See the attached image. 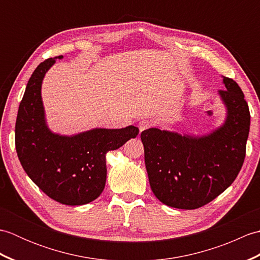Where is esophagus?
<instances>
[{
  "label": "esophagus",
  "mask_w": 260,
  "mask_h": 260,
  "mask_svg": "<svg viewBox=\"0 0 260 260\" xmlns=\"http://www.w3.org/2000/svg\"><path fill=\"white\" fill-rule=\"evenodd\" d=\"M153 125H154V124H153L152 120H150V119H143V120H141L140 123H139L140 132H143V131H145V129L151 128V127H152Z\"/></svg>",
  "instance_id": "34e87169"
}]
</instances>
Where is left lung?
Instances as JSON below:
<instances>
[{
    "label": "left lung",
    "mask_w": 260,
    "mask_h": 260,
    "mask_svg": "<svg viewBox=\"0 0 260 260\" xmlns=\"http://www.w3.org/2000/svg\"><path fill=\"white\" fill-rule=\"evenodd\" d=\"M220 90L228 117L203 137L181 136L150 128L142 132L144 157L154 194L169 207L192 210L206 206L239 174L246 156L250 113L237 82L223 77Z\"/></svg>",
    "instance_id": "obj_1"
}]
</instances>
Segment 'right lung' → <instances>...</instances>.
<instances>
[{"label": "right lung", "mask_w": 260, "mask_h": 260, "mask_svg": "<svg viewBox=\"0 0 260 260\" xmlns=\"http://www.w3.org/2000/svg\"><path fill=\"white\" fill-rule=\"evenodd\" d=\"M54 61L49 58L41 62L27 81L16 117L15 148L22 168L39 189L59 203L81 206L102 194L106 153L135 139L139 128H96L73 137L52 134L45 123L41 84Z\"/></svg>", "instance_id": "right-lung-1"}]
</instances>
